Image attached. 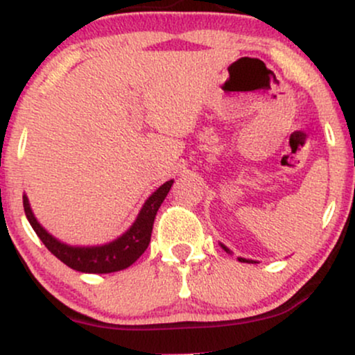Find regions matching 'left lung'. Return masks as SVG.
Masks as SVG:
<instances>
[{
	"label": "left lung",
	"mask_w": 355,
	"mask_h": 355,
	"mask_svg": "<svg viewBox=\"0 0 355 355\" xmlns=\"http://www.w3.org/2000/svg\"><path fill=\"white\" fill-rule=\"evenodd\" d=\"M223 247V250H227V252H229V254H230V250H229V248H227L225 245H222ZM239 260H240V262H247V263H254V260H247V259H242V257H239Z\"/></svg>",
	"instance_id": "8db88e82"
}]
</instances>
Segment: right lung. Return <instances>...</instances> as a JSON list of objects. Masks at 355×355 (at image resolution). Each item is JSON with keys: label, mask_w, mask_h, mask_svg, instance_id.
Segmentation results:
<instances>
[{"label": "right lung", "mask_w": 355, "mask_h": 355, "mask_svg": "<svg viewBox=\"0 0 355 355\" xmlns=\"http://www.w3.org/2000/svg\"><path fill=\"white\" fill-rule=\"evenodd\" d=\"M172 185L173 180L165 182L160 189L155 190L146 198L137 220L123 235H120L113 242L96 247H73L60 242L40 225L33 211H31L26 195H23V207L28 222L31 223L36 235L56 259L67 263L73 270L85 272V274H110V272H118L130 267L146 250L150 239H152L155 215H157Z\"/></svg>", "instance_id": "add662e5"}]
</instances>
